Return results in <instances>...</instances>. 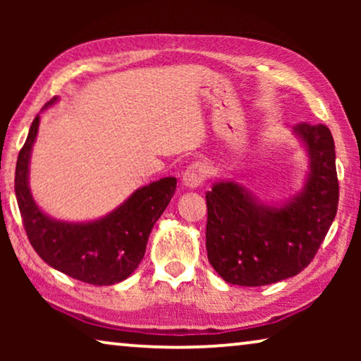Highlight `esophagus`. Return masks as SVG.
I'll use <instances>...</instances> for the list:
<instances>
[{
  "label": "esophagus",
  "mask_w": 361,
  "mask_h": 361,
  "mask_svg": "<svg viewBox=\"0 0 361 361\" xmlns=\"http://www.w3.org/2000/svg\"><path fill=\"white\" fill-rule=\"evenodd\" d=\"M205 177H207L205 166L202 164V162H194V164L187 167L184 174H182V185H184L185 189L194 190L197 187L204 184Z\"/></svg>",
  "instance_id": "esophagus-1"
}]
</instances>
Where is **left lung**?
Masks as SVG:
<instances>
[{
  "mask_svg": "<svg viewBox=\"0 0 361 361\" xmlns=\"http://www.w3.org/2000/svg\"><path fill=\"white\" fill-rule=\"evenodd\" d=\"M309 171L283 202H263L235 179H216L207 192V255L221 279L266 286L307 266L332 225L338 205L332 133L324 125L294 126Z\"/></svg>",
  "mask_w": 361,
  "mask_h": 361,
  "instance_id": "8db88e82",
  "label": "left lung"
}]
</instances>
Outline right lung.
Segmentation results:
<instances>
[{
    "label": "right lung",
    "mask_w": 361,
    "mask_h": 361,
    "mask_svg": "<svg viewBox=\"0 0 361 361\" xmlns=\"http://www.w3.org/2000/svg\"><path fill=\"white\" fill-rule=\"evenodd\" d=\"M54 97L46 103L52 106ZM41 116L34 118L27 140L19 151L14 192L24 228L36 253L61 273L93 286H111L135 273L145 258L152 226L174 195L177 179L164 177L140 187L105 216L88 221H66L47 215L36 204L29 187V164Z\"/></svg>",
    "instance_id": "1"
}]
</instances>
